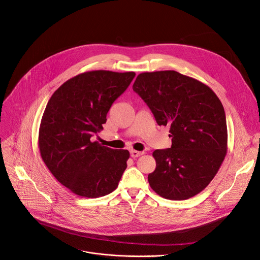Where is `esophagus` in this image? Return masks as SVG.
I'll list each match as a JSON object with an SVG mask.
<instances>
[{
    "label": "esophagus",
    "instance_id": "1",
    "mask_svg": "<svg viewBox=\"0 0 260 260\" xmlns=\"http://www.w3.org/2000/svg\"><path fill=\"white\" fill-rule=\"evenodd\" d=\"M144 154V151H138V150H132L131 151V155H132V157H134V158H136V157H139V156H141V155H143Z\"/></svg>",
    "mask_w": 260,
    "mask_h": 260
}]
</instances>
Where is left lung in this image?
I'll use <instances>...</instances> for the list:
<instances>
[{
    "label": "left lung",
    "instance_id": "left-lung-1",
    "mask_svg": "<svg viewBox=\"0 0 260 260\" xmlns=\"http://www.w3.org/2000/svg\"><path fill=\"white\" fill-rule=\"evenodd\" d=\"M133 89L152 112L158 125H169L172 147L152 152L156 167L148 174L153 191L183 201L202 191L228 152L223 106L202 82L175 71L142 73Z\"/></svg>",
    "mask_w": 260,
    "mask_h": 260
}]
</instances>
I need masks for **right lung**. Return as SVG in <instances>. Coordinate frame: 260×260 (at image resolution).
<instances>
[{"instance_id":"add662e5","label":"right lung","mask_w":260,"mask_h":260,"mask_svg":"<svg viewBox=\"0 0 260 260\" xmlns=\"http://www.w3.org/2000/svg\"><path fill=\"white\" fill-rule=\"evenodd\" d=\"M135 76L134 72H86L68 80L51 96L38 145L49 171L73 193L96 199L117 187L128 150L110 148L90 138L104 128L113 103Z\"/></svg>"}]
</instances>
